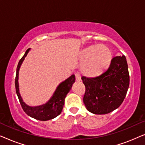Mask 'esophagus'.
<instances>
[{
    "instance_id": "obj_1",
    "label": "esophagus",
    "mask_w": 145,
    "mask_h": 145,
    "mask_svg": "<svg viewBox=\"0 0 145 145\" xmlns=\"http://www.w3.org/2000/svg\"><path fill=\"white\" fill-rule=\"evenodd\" d=\"M75 78H76V81H80V75L78 73H75Z\"/></svg>"
}]
</instances>
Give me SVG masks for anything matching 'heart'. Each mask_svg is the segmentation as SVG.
Segmentation results:
<instances>
[{"label": "heart", "instance_id": "1", "mask_svg": "<svg viewBox=\"0 0 145 145\" xmlns=\"http://www.w3.org/2000/svg\"><path fill=\"white\" fill-rule=\"evenodd\" d=\"M82 57L86 59L82 71L87 75L94 76L108 68L112 61V53L105 45H92L83 51Z\"/></svg>", "mask_w": 145, "mask_h": 145}]
</instances>
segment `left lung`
<instances>
[{"mask_svg":"<svg viewBox=\"0 0 145 145\" xmlns=\"http://www.w3.org/2000/svg\"><path fill=\"white\" fill-rule=\"evenodd\" d=\"M86 90L83 102L94 114H107L121 106L129 86V74L125 55L114 57L108 69L99 76H82Z\"/></svg>","mask_w":145,"mask_h":145,"instance_id":"1","label":"left lung"}]
</instances>
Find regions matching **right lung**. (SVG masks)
<instances>
[{"mask_svg":"<svg viewBox=\"0 0 145 145\" xmlns=\"http://www.w3.org/2000/svg\"><path fill=\"white\" fill-rule=\"evenodd\" d=\"M29 49H27L25 54L20 60L18 65L17 66L16 75L15 78L16 92L22 108L27 115L39 121L52 120L58 116L62 112L65 104V97L67 96V94L70 91L72 84L75 82V76L74 74L71 75L67 80L61 82L57 88L51 98L45 104L35 107L28 106L23 102L20 94L18 88V72L20 67L23 61L24 60V58L28 53Z\"/></svg>","mask_w":145,"mask_h":145,"instance_id":"obj_1","label":"right lung"}]
</instances>
